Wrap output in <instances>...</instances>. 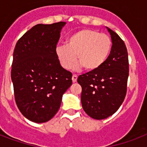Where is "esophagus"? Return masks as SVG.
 <instances>
[{
    "mask_svg": "<svg viewBox=\"0 0 147 147\" xmlns=\"http://www.w3.org/2000/svg\"><path fill=\"white\" fill-rule=\"evenodd\" d=\"M77 78H78V76H76V75H73L72 76V78H71V80L73 82H76V81H77Z\"/></svg>",
    "mask_w": 147,
    "mask_h": 147,
    "instance_id": "1",
    "label": "esophagus"
}]
</instances>
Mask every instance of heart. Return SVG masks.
Returning a JSON list of instances; mask_svg holds the SVG:
<instances>
[{
	"mask_svg": "<svg viewBox=\"0 0 147 147\" xmlns=\"http://www.w3.org/2000/svg\"><path fill=\"white\" fill-rule=\"evenodd\" d=\"M111 47V40L107 34L84 29L70 36L66 46L56 47L55 53L63 69H71L78 59L85 70L94 71L107 59Z\"/></svg>",
	"mask_w": 147,
	"mask_h": 147,
	"instance_id": "b5f03b06",
	"label": "heart"
}]
</instances>
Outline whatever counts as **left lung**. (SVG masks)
<instances>
[{"mask_svg": "<svg viewBox=\"0 0 147 147\" xmlns=\"http://www.w3.org/2000/svg\"><path fill=\"white\" fill-rule=\"evenodd\" d=\"M112 47L107 59L94 71L78 76L82 86L81 101L85 113L96 120L111 116L122 105L129 76L128 54L125 43L115 32L107 28Z\"/></svg>", "mask_w": 147, "mask_h": 147, "instance_id": "8db88e82", "label": "left lung"}]
</instances>
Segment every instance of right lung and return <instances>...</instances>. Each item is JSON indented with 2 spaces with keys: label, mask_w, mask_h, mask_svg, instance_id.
Here are the masks:
<instances>
[{
  "label": "right lung",
  "mask_w": 147,
  "mask_h": 147,
  "mask_svg": "<svg viewBox=\"0 0 147 147\" xmlns=\"http://www.w3.org/2000/svg\"><path fill=\"white\" fill-rule=\"evenodd\" d=\"M65 22L37 24L17 41L13 54L11 79L15 101L26 118L49 121L62 95L72 84V74L61 66L55 49Z\"/></svg>",
  "instance_id": "obj_1"
}]
</instances>
